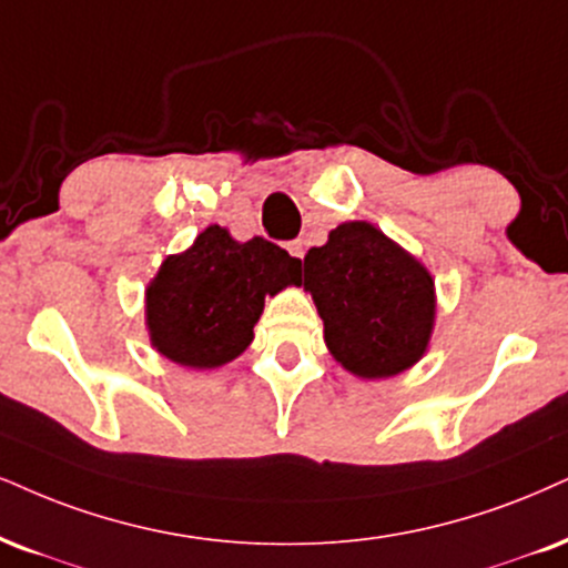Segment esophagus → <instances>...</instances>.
Wrapping results in <instances>:
<instances>
[{
	"mask_svg": "<svg viewBox=\"0 0 568 568\" xmlns=\"http://www.w3.org/2000/svg\"><path fill=\"white\" fill-rule=\"evenodd\" d=\"M286 250H290L292 257H300V261H303V255H305V244H303V240L290 242V244H286Z\"/></svg>",
	"mask_w": 568,
	"mask_h": 568,
	"instance_id": "obj_1",
	"label": "esophagus"
}]
</instances>
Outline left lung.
Here are the masks:
<instances>
[{
    "mask_svg": "<svg viewBox=\"0 0 568 568\" xmlns=\"http://www.w3.org/2000/svg\"><path fill=\"white\" fill-rule=\"evenodd\" d=\"M303 276L326 347L355 376H395L422 358L434 326V282L379 229L342 223L324 247L307 250Z\"/></svg>",
    "mask_w": 568,
    "mask_h": 568,
    "instance_id": "left-lung-1",
    "label": "left lung"
}]
</instances>
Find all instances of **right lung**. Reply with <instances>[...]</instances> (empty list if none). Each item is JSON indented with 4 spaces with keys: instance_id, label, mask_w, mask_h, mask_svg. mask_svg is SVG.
<instances>
[{
    "instance_id": "1",
    "label": "right lung",
    "mask_w": 568,
    "mask_h": 568,
    "mask_svg": "<svg viewBox=\"0 0 568 568\" xmlns=\"http://www.w3.org/2000/svg\"><path fill=\"white\" fill-rule=\"evenodd\" d=\"M297 278L300 261L278 244L263 236L236 242L226 229L207 226L160 265L146 290L152 345L181 366H223L252 342L265 295Z\"/></svg>"
}]
</instances>
